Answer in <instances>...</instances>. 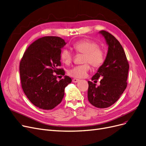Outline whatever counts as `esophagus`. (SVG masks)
Masks as SVG:
<instances>
[{"label": "esophagus", "mask_w": 146, "mask_h": 146, "mask_svg": "<svg viewBox=\"0 0 146 146\" xmlns=\"http://www.w3.org/2000/svg\"><path fill=\"white\" fill-rule=\"evenodd\" d=\"M72 81L74 83H77V82H78L79 81V79H73L72 80Z\"/></svg>", "instance_id": "34e87169"}]
</instances>
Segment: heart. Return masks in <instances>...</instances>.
<instances>
[{
	"label": "heart",
	"mask_w": 146,
	"mask_h": 146,
	"mask_svg": "<svg viewBox=\"0 0 146 146\" xmlns=\"http://www.w3.org/2000/svg\"><path fill=\"white\" fill-rule=\"evenodd\" d=\"M74 49L77 53H84L82 62L84 64L70 69L68 72L70 76L73 78H81L86 76L90 70L89 64L95 68L99 67L105 60V53L99 45L94 41L87 39L76 41L73 45ZM73 55L68 48H64L61 53L62 61L67 65L72 62ZM88 63H87L86 62Z\"/></svg>",
	"instance_id": "1"
}]
</instances>
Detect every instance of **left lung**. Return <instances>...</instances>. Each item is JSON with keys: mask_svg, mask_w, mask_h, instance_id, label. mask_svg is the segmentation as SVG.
Segmentation results:
<instances>
[{"mask_svg": "<svg viewBox=\"0 0 146 146\" xmlns=\"http://www.w3.org/2000/svg\"><path fill=\"white\" fill-rule=\"evenodd\" d=\"M101 34L108 46L104 63L91 80L102 78L100 85L88 81V99L99 108H106L115 104L127 87L129 66L123 48L115 38L105 31Z\"/></svg>", "mask_w": 146, "mask_h": 146, "instance_id": "left-lung-1", "label": "left lung"}]
</instances>
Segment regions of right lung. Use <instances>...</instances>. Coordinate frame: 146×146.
I'll use <instances>...</instances> for the list:
<instances>
[{
  "label": "right lung",
  "instance_id": "obj_1",
  "mask_svg": "<svg viewBox=\"0 0 146 146\" xmlns=\"http://www.w3.org/2000/svg\"><path fill=\"white\" fill-rule=\"evenodd\" d=\"M66 44L60 37H42L32 43L21 59V87L31 103L40 109L50 110L58 105L65 88L72 82L68 76L57 80L58 75L65 74L58 67L61 66V48Z\"/></svg>",
  "mask_w": 146,
  "mask_h": 146
}]
</instances>
